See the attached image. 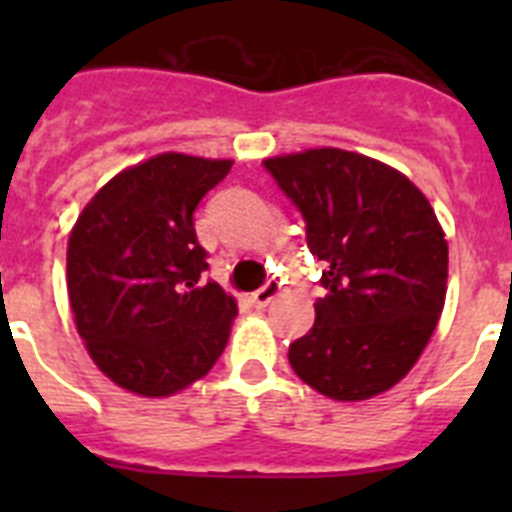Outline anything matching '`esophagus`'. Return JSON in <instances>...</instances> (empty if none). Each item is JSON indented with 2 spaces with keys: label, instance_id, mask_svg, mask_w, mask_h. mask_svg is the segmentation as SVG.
Returning a JSON list of instances; mask_svg holds the SVG:
<instances>
[{
  "label": "esophagus",
  "instance_id": "obj_1",
  "mask_svg": "<svg viewBox=\"0 0 512 512\" xmlns=\"http://www.w3.org/2000/svg\"><path fill=\"white\" fill-rule=\"evenodd\" d=\"M279 292H282V284L277 282V279H269V282L264 284V287H259L256 292H253V305L256 307H266L269 305L274 297H279Z\"/></svg>",
  "mask_w": 512,
  "mask_h": 512
}]
</instances>
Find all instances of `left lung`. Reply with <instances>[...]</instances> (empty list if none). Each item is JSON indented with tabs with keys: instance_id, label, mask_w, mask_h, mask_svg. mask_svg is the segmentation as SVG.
<instances>
[{
	"instance_id": "1",
	"label": "left lung",
	"mask_w": 512,
	"mask_h": 512,
	"mask_svg": "<svg viewBox=\"0 0 512 512\" xmlns=\"http://www.w3.org/2000/svg\"><path fill=\"white\" fill-rule=\"evenodd\" d=\"M323 261L315 323L289 364L320 395L369 400L413 369L446 300L449 246L408 176L361 153L310 148L266 158Z\"/></svg>"
}]
</instances>
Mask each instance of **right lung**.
<instances>
[{
  "label": "right lung",
  "instance_id": "obj_1",
  "mask_svg": "<svg viewBox=\"0 0 512 512\" xmlns=\"http://www.w3.org/2000/svg\"><path fill=\"white\" fill-rule=\"evenodd\" d=\"M233 161L161 153L104 184L69 235L66 277L76 330L122 390L166 397L223 354L238 305L194 233V210Z\"/></svg>",
  "mask_w": 512,
  "mask_h": 512
}]
</instances>
